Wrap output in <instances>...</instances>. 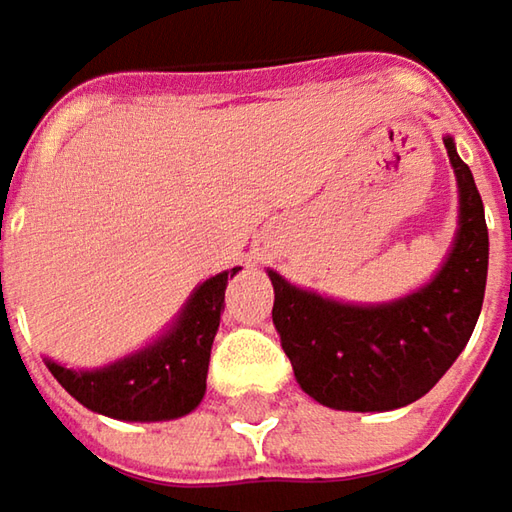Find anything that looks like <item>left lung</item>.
Segmentation results:
<instances>
[{
  "mask_svg": "<svg viewBox=\"0 0 512 512\" xmlns=\"http://www.w3.org/2000/svg\"><path fill=\"white\" fill-rule=\"evenodd\" d=\"M461 188V228L437 278L403 301L350 307L316 292L275 286L272 321L298 385L321 406L391 411L435 388L464 350L484 304L490 237L472 170L443 138Z\"/></svg>",
  "mask_w": 512,
  "mask_h": 512,
  "instance_id": "left-lung-1",
  "label": "left lung"
}]
</instances>
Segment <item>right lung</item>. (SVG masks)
Returning a JSON list of instances; mask_svg holds the SVG:
<instances>
[{"label": "right lung", "instance_id": "1", "mask_svg": "<svg viewBox=\"0 0 512 512\" xmlns=\"http://www.w3.org/2000/svg\"><path fill=\"white\" fill-rule=\"evenodd\" d=\"M237 266L205 281L162 342L104 371H69L48 362L54 379L86 408L115 420H170L194 411L205 394L211 345L220 327L226 284Z\"/></svg>", "mask_w": 512, "mask_h": 512}]
</instances>
